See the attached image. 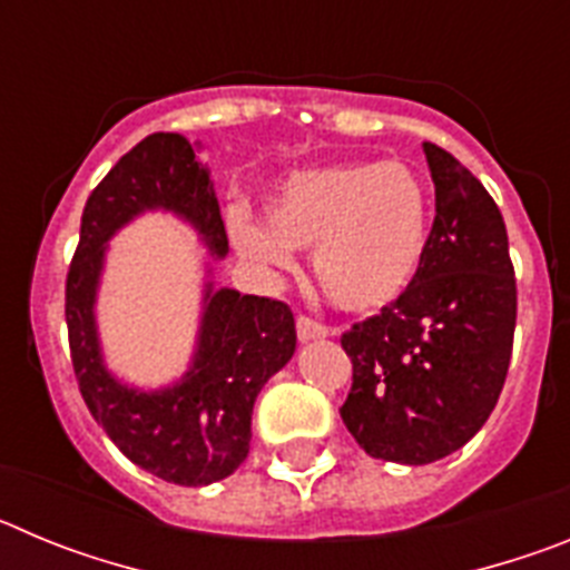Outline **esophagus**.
Returning <instances> with one entry per match:
<instances>
[{
    "mask_svg": "<svg viewBox=\"0 0 570 570\" xmlns=\"http://www.w3.org/2000/svg\"><path fill=\"white\" fill-rule=\"evenodd\" d=\"M296 334H299L302 342H311V340H325L328 336V325H322L320 320L308 314H299L296 316Z\"/></svg>",
    "mask_w": 570,
    "mask_h": 570,
    "instance_id": "esophagus-1",
    "label": "esophagus"
}]
</instances>
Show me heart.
<instances>
[{
  "label": "heart",
  "instance_id": "b5f03b06",
  "mask_svg": "<svg viewBox=\"0 0 570 570\" xmlns=\"http://www.w3.org/2000/svg\"><path fill=\"white\" fill-rule=\"evenodd\" d=\"M268 228L234 210V245L265 268H288L291 250L314 248L316 285L336 308L374 314L420 274L431 203L402 163H340L299 170L265 205Z\"/></svg>",
  "mask_w": 570,
  "mask_h": 570
}]
</instances>
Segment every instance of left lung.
<instances>
[{"mask_svg":"<svg viewBox=\"0 0 570 570\" xmlns=\"http://www.w3.org/2000/svg\"><path fill=\"white\" fill-rule=\"evenodd\" d=\"M436 190L414 285L351 325L354 382L342 422L365 454L428 465L454 454L491 416L517 328V279L502 214L460 159L425 142Z\"/></svg>","mask_w":570,"mask_h":570,"instance_id":"8db88e82","label":"left lung"}]
</instances>
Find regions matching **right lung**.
<instances>
[{
    "mask_svg": "<svg viewBox=\"0 0 570 570\" xmlns=\"http://www.w3.org/2000/svg\"><path fill=\"white\" fill-rule=\"evenodd\" d=\"M148 208L174 210L205 236L216 256L228 254L214 185L188 139L145 136L85 203L77 254L65 282L70 362L90 416L134 465L174 485H210L230 476L248 456L256 394L296 351L294 314L271 296L210 291L208 285L188 376L154 394L116 382L99 356L94 296L105 242Z\"/></svg>",
    "mask_w": 570,
    "mask_h": 570,
    "instance_id": "add662e5",
    "label": "right lung"
}]
</instances>
